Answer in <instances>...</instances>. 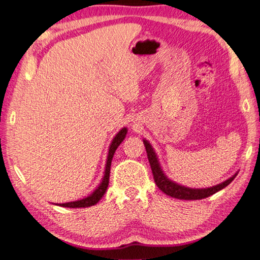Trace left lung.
Returning a JSON list of instances; mask_svg holds the SVG:
<instances>
[{
    "label": "left lung",
    "mask_w": 260,
    "mask_h": 260,
    "mask_svg": "<svg viewBox=\"0 0 260 260\" xmlns=\"http://www.w3.org/2000/svg\"><path fill=\"white\" fill-rule=\"evenodd\" d=\"M144 145L146 147V152H147V157L149 161V165H151V169L154 176V180H155V184L157 185V187L160 188L163 193H166L167 195H169L171 198L175 199H179V200H201V199H206L210 195L215 194L217 192H219L220 189L225 188L227 185H230L233 179L236 177L235 174L234 176H232L231 178H229L225 181H222L221 184H218L216 186H212V187L209 188H189V187H185L183 185H179L177 183H174V181L170 180L168 177L165 175V172L162 171L160 162L157 160V156L155 152H154L153 147L151 146L147 140L144 139Z\"/></svg>",
    "instance_id": "1"
}]
</instances>
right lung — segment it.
<instances>
[{"instance_id":"1","label":"right lung","mask_w":260,"mask_h":260,"mask_svg":"<svg viewBox=\"0 0 260 260\" xmlns=\"http://www.w3.org/2000/svg\"><path fill=\"white\" fill-rule=\"evenodd\" d=\"M126 133H127L126 127H123L122 130L118 131L115 137H114L111 146H109V149H108L106 167H105V175L103 177L102 183L99 184L97 189H94V192L92 194H90L88 198H84L82 200H79V201H74V202L57 203V206L65 207V208H86V207L94 206V204H97L99 202V200L104 197V194H105V192H106V189L108 187L109 174H111V165H112L114 153H115L116 148L120 146V144L123 142V140H124Z\"/></svg>"}]
</instances>
